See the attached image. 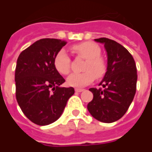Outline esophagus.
Listing matches in <instances>:
<instances>
[{
  "label": "esophagus",
  "instance_id": "esophagus-1",
  "mask_svg": "<svg viewBox=\"0 0 152 152\" xmlns=\"http://www.w3.org/2000/svg\"><path fill=\"white\" fill-rule=\"evenodd\" d=\"M75 91L76 92H82V91H84V89H75Z\"/></svg>",
  "mask_w": 152,
  "mask_h": 152
}]
</instances>
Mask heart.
Wrapping results in <instances>:
<instances>
[{"label":"heart","instance_id":"heart-1","mask_svg":"<svg viewBox=\"0 0 152 152\" xmlns=\"http://www.w3.org/2000/svg\"><path fill=\"white\" fill-rule=\"evenodd\" d=\"M72 50L77 56L86 59L82 73H74L67 77L66 82L72 87H83L94 81L95 78H101L105 74L107 66L104 59L100 57L101 49L97 44L86 41L72 47ZM53 66L62 75H67L71 69V60L63 50L58 51L53 58Z\"/></svg>","mask_w":152,"mask_h":152}]
</instances>
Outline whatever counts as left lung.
Listing matches in <instances>:
<instances>
[{"label": "left lung", "instance_id": "obj_1", "mask_svg": "<svg viewBox=\"0 0 152 152\" xmlns=\"http://www.w3.org/2000/svg\"><path fill=\"white\" fill-rule=\"evenodd\" d=\"M94 40L104 45L107 67L99 84L103 89H89L94 98L87 108L96 120L112 123L125 114L134 99L137 79L136 64L130 53L121 44L105 37Z\"/></svg>", "mask_w": 152, "mask_h": 152}]
</instances>
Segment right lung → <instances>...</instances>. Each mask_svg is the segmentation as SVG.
Here are the masks:
<instances>
[{"label": "right lung", "instance_id": "1", "mask_svg": "<svg viewBox=\"0 0 152 152\" xmlns=\"http://www.w3.org/2000/svg\"><path fill=\"white\" fill-rule=\"evenodd\" d=\"M66 44L58 39H40L17 60L16 99L23 114L38 125L56 121L75 93L72 87H60L65 80L53 66L54 57Z\"/></svg>", "mask_w": 152, "mask_h": 152}]
</instances>
